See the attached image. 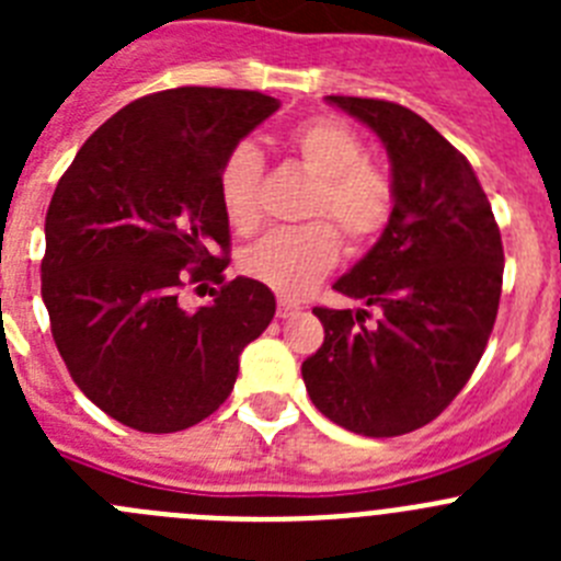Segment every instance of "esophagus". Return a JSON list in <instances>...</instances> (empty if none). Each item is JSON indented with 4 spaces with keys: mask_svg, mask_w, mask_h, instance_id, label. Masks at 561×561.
Instances as JSON below:
<instances>
[{
    "mask_svg": "<svg viewBox=\"0 0 561 561\" xmlns=\"http://www.w3.org/2000/svg\"><path fill=\"white\" fill-rule=\"evenodd\" d=\"M300 311V306L295 304V300H289V297H277V317H291Z\"/></svg>",
    "mask_w": 561,
    "mask_h": 561,
    "instance_id": "esophagus-1",
    "label": "esophagus"
}]
</instances>
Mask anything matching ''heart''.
<instances>
[{"label":"heart","instance_id":"b5f03b06","mask_svg":"<svg viewBox=\"0 0 561 561\" xmlns=\"http://www.w3.org/2000/svg\"><path fill=\"white\" fill-rule=\"evenodd\" d=\"M286 148L314 185L300 216L306 225L280 227L241 252V272L286 297L306 295L340 261L342 241L351 252L368 250L396 216L393 173L365 157L359 134L334 114H314L286 134ZM264 157L252 142H238L219 168V199L232 230L261 225Z\"/></svg>","mask_w":561,"mask_h":561}]
</instances>
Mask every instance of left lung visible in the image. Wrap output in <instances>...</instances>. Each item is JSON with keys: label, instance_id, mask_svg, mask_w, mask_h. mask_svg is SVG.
Segmentation results:
<instances>
[{"label": "left lung", "instance_id": "obj_1", "mask_svg": "<svg viewBox=\"0 0 561 561\" xmlns=\"http://www.w3.org/2000/svg\"><path fill=\"white\" fill-rule=\"evenodd\" d=\"M329 103L379 134L399 202L374 250L334 284L379 320L314 306L325 340L300 370L325 419L393 438L438 419L478 368L497 320L503 241L474 168L424 117L376 98Z\"/></svg>", "mask_w": 561, "mask_h": 561}]
</instances>
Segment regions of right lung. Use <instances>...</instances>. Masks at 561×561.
Instances as JSON below:
<instances>
[{
    "instance_id": "right-lung-1",
    "label": "right lung",
    "mask_w": 561,
    "mask_h": 561,
    "mask_svg": "<svg viewBox=\"0 0 561 561\" xmlns=\"http://www.w3.org/2000/svg\"><path fill=\"white\" fill-rule=\"evenodd\" d=\"M277 106L250 89L153 92L112 114L58 180L42 257L49 331L83 396L126 427L180 433L216 413L275 317L264 284L225 277L219 168ZM187 283L220 289L187 312Z\"/></svg>"
}]
</instances>
